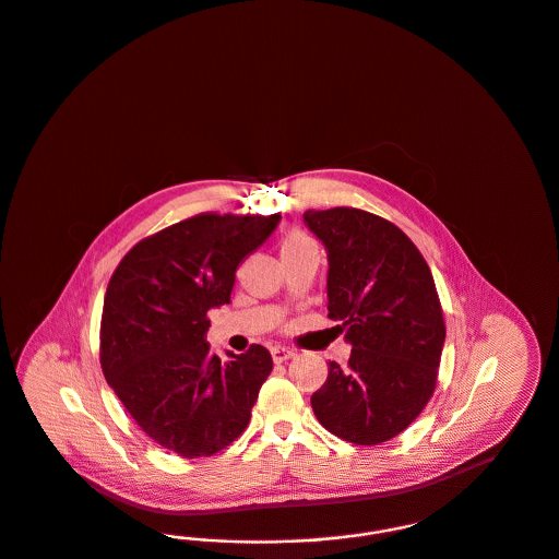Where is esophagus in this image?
<instances>
[{"label": "esophagus", "mask_w": 559, "mask_h": 559, "mask_svg": "<svg viewBox=\"0 0 559 559\" xmlns=\"http://www.w3.org/2000/svg\"><path fill=\"white\" fill-rule=\"evenodd\" d=\"M296 353L292 350V348H287V346H281V344H276V346H272V359L276 361V364H283V361H287V359H292Z\"/></svg>", "instance_id": "34e87169"}]
</instances>
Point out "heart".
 <instances>
[{
    "instance_id": "obj_1",
    "label": "heart",
    "mask_w": 559,
    "mask_h": 559,
    "mask_svg": "<svg viewBox=\"0 0 559 559\" xmlns=\"http://www.w3.org/2000/svg\"><path fill=\"white\" fill-rule=\"evenodd\" d=\"M283 251H298V249H317L314 240L304 234V231H289L285 238H283V245H281Z\"/></svg>"
}]
</instances>
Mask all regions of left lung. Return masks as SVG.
Here are the masks:
<instances>
[{
    "label": "left lung",
    "instance_id": "left-lung-1",
    "mask_svg": "<svg viewBox=\"0 0 559 559\" xmlns=\"http://www.w3.org/2000/svg\"><path fill=\"white\" fill-rule=\"evenodd\" d=\"M304 221L328 249V317L353 344L346 368L330 361L312 411L346 442L381 444L419 417L438 381L447 330L430 265L383 216L336 206Z\"/></svg>",
    "mask_w": 559,
    "mask_h": 559
}]
</instances>
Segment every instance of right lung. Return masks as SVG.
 Segmentation results:
<instances>
[{
	"label": "right lung",
	"instance_id": "add662e5",
	"mask_svg": "<svg viewBox=\"0 0 559 559\" xmlns=\"http://www.w3.org/2000/svg\"><path fill=\"white\" fill-rule=\"evenodd\" d=\"M281 215L200 213L142 238L110 276L99 364L131 419L180 457H211L251 421L270 350L218 359L209 310L229 304L236 267Z\"/></svg>",
	"mask_w": 559,
	"mask_h": 559
}]
</instances>
